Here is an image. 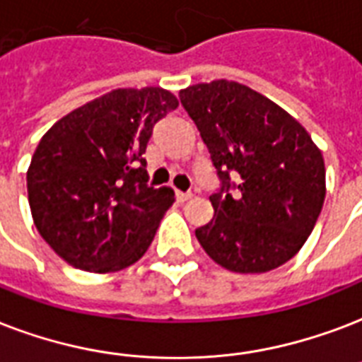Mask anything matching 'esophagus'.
Wrapping results in <instances>:
<instances>
[{
    "mask_svg": "<svg viewBox=\"0 0 362 362\" xmlns=\"http://www.w3.org/2000/svg\"><path fill=\"white\" fill-rule=\"evenodd\" d=\"M176 199L180 201V203H184V201L192 199V193H189V192H176Z\"/></svg>",
    "mask_w": 362,
    "mask_h": 362,
    "instance_id": "34e87169",
    "label": "esophagus"
}]
</instances>
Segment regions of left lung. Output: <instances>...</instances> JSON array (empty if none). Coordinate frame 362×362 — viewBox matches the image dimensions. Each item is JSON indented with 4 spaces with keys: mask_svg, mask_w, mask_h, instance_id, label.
Returning a JSON list of instances; mask_svg holds the SVG:
<instances>
[{
    "mask_svg": "<svg viewBox=\"0 0 362 362\" xmlns=\"http://www.w3.org/2000/svg\"><path fill=\"white\" fill-rule=\"evenodd\" d=\"M180 102L222 182L209 197L214 216L195 230L197 241L230 272L283 266L321 214L327 193L321 150L288 112L241 83L189 85Z\"/></svg>",
    "mask_w": 362,
    "mask_h": 362,
    "instance_id": "8db88e82",
    "label": "left lung"
}]
</instances>
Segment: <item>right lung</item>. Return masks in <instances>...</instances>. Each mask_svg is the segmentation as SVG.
<instances>
[{
  "label": "right lung",
  "mask_w": 362,
  "mask_h": 362,
  "mask_svg": "<svg viewBox=\"0 0 362 362\" xmlns=\"http://www.w3.org/2000/svg\"><path fill=\"white\" fill-rule=\"evenodd\" d=\"M176 107L161 87L115 89L43 134L26 173L28 201L40 235L70 266L110 273L144 256L175 192L146 184L142 153Z\"/></svg>",
  "instance_id": "1"
}]
</instances>
